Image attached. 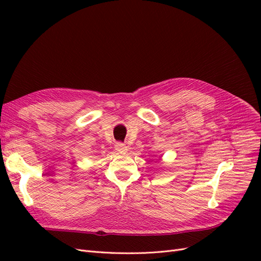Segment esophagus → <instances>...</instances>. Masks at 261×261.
I'll return each instance as SVG.
<instances>
[{"mask_svg":"<svg viewBox=\"0 0 261 261\" xmlns=\"http://www.w3.org/2000/svg\"><path fill=\"white\" fill-rule=\"evenodd\" d=\"M115 150L117 152H126L127 151V147H126L124 144H122V143H117L116 145H115Z\"/></svg>","mask_w":261,"mask_h":261,"instance_id":"1","label":"esophagus"}]
</instances>
